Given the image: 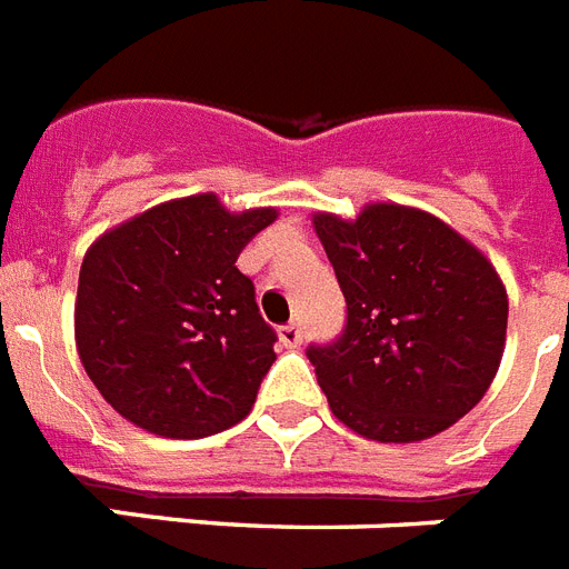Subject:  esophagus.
Instances as JSON below:
<instances>
[{"mask_svg": "<svg viewBox=\"0 0 569 569\" xmlns=\"http://www.w3.org/2000/svg\"><path fill=\"white\" fill-rule=\"evenodd\" d=\"M281 343L290 349H297L302 343V326L299 322H288V326H281Z\"/></svg>", "mask_w": 569, "mask_h": 569, "instance_id": "esophagus-1", "label": "esophagus"}]
</instances>
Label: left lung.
<instances>
[{
  "label": "left lung",
  "mask_w": 569,
  "mask_h": 569,
  "mask_svg": "<svg viewBox=\"0 0 569 569\" xmlns=\"http://www.w3.org/2000/svg\"><path fill=\"white\" fill-rule=\"evenodd\" d=\"M347 299V326L306 349L331 413L381 443L449 429L497 376L508 297L497 270L447 222L367 206L352 222L317 213Z\"/></svg>",
  "instance_id": "left-lung-1"
}]
</instances>
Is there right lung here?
Masks as SVG:
<instances>
[{"label":"right lung","mask_w":569,"mask_h":569,"mask_svg":"<svg viewBox=\"0 0 569 569\" xmlns=\"http://www.w3.org/2000/svg\"><path fill=\"white\" fill-rule=\"evenodd\" d=\"M276 220L213 193L163 202L88 249L76 343L104 402L163 438H208L252 411L276 329L238 256Z\"/></svg>","instance_id":"1"}]
</instances>
